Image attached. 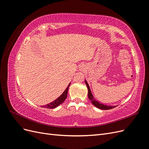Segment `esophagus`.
<instances>
[{
	"label": "esophagus",
	"mask_w": 149,
	"mask_h": 149,
	"mask_svg": "<svg viewBox=\"0 0 149 149\" xmlns=\"http://www.w3.org/2000/svg\"><path fill=\"white\" fill-rule=\"evenodd\" d=\"M83 66H81V70H83Z\"/></svg>",
	"instance_id": "obj_1"
}]
</instances>
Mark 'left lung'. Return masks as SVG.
Returning <instances> with one entry per match:
<instances>
[{"label":"left lung","instance_id":"left-lung-1","mask_svg":"<svg viewBox=\"0 0 149 149\" xmlns=\"http://www.w3.org/2000/svg\"><path fill=\"white\" fill-rule=\"evenodd\" d=\"M85 83H86V84L87 86V88H88V97L89 99V100L91 101V102L93 103V104L96 106V107L99 108V109H102V110H108V109H112V108H114L116 106H106V105H104V104H102L101 103H100L98 101H97L95 99H94V97L92 95V93H91V89H90L89 88V85L87 83L86 81L85 80Z\"/></svg>","mask_w":149,"mask_h":149}]
</instances>
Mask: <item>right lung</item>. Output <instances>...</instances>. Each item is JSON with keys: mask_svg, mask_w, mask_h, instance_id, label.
<instances>
[{"mask_svg": "<svg viewBox=\"0 0 149 149\" xmlns=\"http://www.w3.org/2000/svg\"><path fill=\"white\" fill-rule=\"evenodd\" d=\"M70 85H68V86L66 88V89H65V91L63 93V94L61 95L58 97L56 100H55L54 101L48 104L47 105H45L43 107H45V108H48V109H53V108H55L57 106H58L59 105H60L61 103L65 101V100L67 97V94H68V88Z\"/></svg>", "mask_w": 149, "mask_h": 149, "instance_id": "1", "label": "right lung"}]
</instances>
